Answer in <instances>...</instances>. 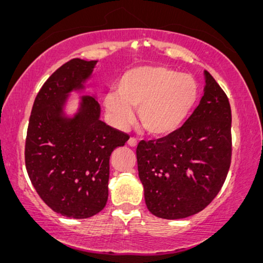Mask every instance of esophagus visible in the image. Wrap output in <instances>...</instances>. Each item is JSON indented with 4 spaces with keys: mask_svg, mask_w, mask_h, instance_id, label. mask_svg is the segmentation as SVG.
Returning a JSON list of instances; mask_svg holds the SVG:
<instances>
[{
    "mask_svg": "<svg viewBox=\"0 0 263 263\" xmlns=\"http://www.w3.org/2000/svg\"><path fill=\"white\" fill-rule=\"evenodd\" d=\"M128 145L130 147H135L136 145H138V140H136L135 138H130L128 140Z\"/></svg>",
    "mask_w": 263,
    "mask_h": 263,
    "instance_id": "esophagus-1",
    "label": "esophagus"
}]
</instances>
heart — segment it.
<instances>
[{"instance_id": "b5f03b06", "label": "heart", "mask_w": 263, "mask_h": 263, "mask_svg": "<svg viewBox=\"0 0 263 263\" xmlns=\"http://www.w3.org/2000/svg\"><path fill=\"white\" fill-rule=\"evenodd\" d=\"M199 97L193 77L163 66H138L125 70L104 97V105L115 127L124 129L134 120L152 135H167L186 120Z\"/></svg>"}]
</instances>
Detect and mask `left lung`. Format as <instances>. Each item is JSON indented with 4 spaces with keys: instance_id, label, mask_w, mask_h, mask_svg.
Segmentation results:
<instances>
[{
    "instance_id": "1",
    "label": "left lung",
    "mask_w": 263,
    "mask_h": 263,
    "mask_svg": "<svg viewBox=\"0 0 263 263\" xmlns=\"http://www.w3.org/2000/svg\"><path fill=\"white\" fill-rule=\"evenodd\" d=\"M199 106L164 138L139 142V177L146 206L163 219L199 213L220 192L231 165V106L226 93L204 71Z\"/></svg>"
}]
</instances>
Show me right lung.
Wrapping results in <instances>:
<instances>
[{"mask_svg": "<svg viewBox=\"0 0 263 263\" xmlns=\"http://www.w3.org/2000/svg\"><path fill=\"white\" fill-rule=\"evenodd\" d=\"M97 61L73 59L50 75L28 122L25 164L41 199L63 217L85 219L105 207L110 156L129 135L99 120L100 106L82 97L79 112L63 116L69 92L82 88Z\"/></svg>", "mask_w": 263, "mask_h": 263, "instance_id": "right-lung-1", "label": "right lung"}]
</instances>
